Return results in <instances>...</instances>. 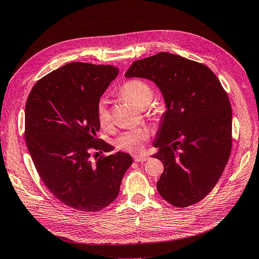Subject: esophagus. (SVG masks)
I'll return each mask as SVG.
<instances>
[{"label": "esophagus", "mask_w": 259, "mask_h": 259, "mask_svg": "<svg viewBox=\"0 0 259 259\" xmlns=\"http://www.w3.org/2000/svg\"><path fill=\"white\" fill-rule=\"evenodd\" d=\"M149 159V156L147 154H135L134 155V160L135 162H145Z\"/></svg>", "instance_id": "34e87169"}]
</instances>
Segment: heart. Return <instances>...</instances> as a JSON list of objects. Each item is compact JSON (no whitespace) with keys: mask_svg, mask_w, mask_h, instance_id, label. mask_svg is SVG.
I'll return each instance as SVG.
<instances>
[{"mask_svg":"<svg viewBox=\"0 0 259 259\" xmlns=\"http://www.w3.org/2000/svg\"><path fill=\"white\" fill-rule=\"evenodd\" d=\"M120 95L126 100L131 101L136 107L143 109L147 107L152 99L153 92L150 85L143 80H130L125 82L120 88ZM96 115L99 124L103 127L109 126L111 121L110 112L108 110L107 100L100 98L96 106ZM148 138V133L145 130L137 128L125 132L115 139V146L120 150L128 152L143 151L145 142Z\"/></svg>","mask_w":259,"mask_h":259,"instance_id":"1","label":"heart"}]
</instances>
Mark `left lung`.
Segmentation results:
<instances>
[{
    "mask_svg": "<svg viewBox=\"0 0 259 259\" xmlns=\"http://www.w3.org/2000/svg\"><path fill=\"white\" fill-rule=\"evenodd\" d=\"M125 76L152 81L166 106L153 143L159 151L152 156L164 165L158 192L176 207L204 199L232 146V110L217 76L200 62L170 53L134 61Z\"/></svg>",
    "mask_w": 259,
    "mask_h": 259,
    "instance_id": "1",
    "label": "left lung"
}]
</instances>
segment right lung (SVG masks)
<instances>
[{
    "label": "right lung",
    "instance_id": "obj_1",
    "mask_svg": "<svg viewBox=\"0 0 259 259\" xmlns=\"http://www.w3.org/2000/svg\"><path fill=\"white\" fill-rule=\"evenodd\" d=\"M117 73L110 65L71 62L37 81L27 99L25 138L38 175L60 202L85 213L116 199L133 163L125 152L100 155L113 148L97 137L96 106Z\"/></svg>",
    "mask_w": 259,
    "mask_h": 259
}]
</instances>
